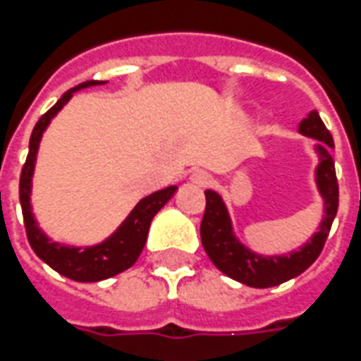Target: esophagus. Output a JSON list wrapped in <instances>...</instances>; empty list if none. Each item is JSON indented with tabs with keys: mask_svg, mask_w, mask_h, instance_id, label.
Listing matches in <instances>:
<instances>
[{
	"mask_svg": "<svg viewBox=\"0 0 361 361\" xmlns=\"http://www.w3.org/2000/svg\"><path fill=\"white\" fill-rule=\"evenodd\" d=\"M191 185L198 187V189H204V187L212 185V176L208 174V172H202V170H198V172H195V174L191 176Z\"/></svg>",
	"mask_w": 361,
	"mask_h": 361,
	"instance_id": "34e87169",
	"label": "esophagus"
}]
</instances>
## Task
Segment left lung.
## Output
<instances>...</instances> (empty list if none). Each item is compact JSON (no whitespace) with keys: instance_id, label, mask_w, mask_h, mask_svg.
<instances>
[{"instance_id":"obj_1","label":"left lung","mask_w":361,"mask_h":361,"mask_svg":"<svg viewBox=\"0 0 361 361\" xmlns=\"http://www.w3.org/2000/svg\"><path fill=\"white\" fill-rule=\"evenodd\" d=\"M298 130L300 135L317 140L314 152L319 155V166L314 169V183L324 202V217L320 221L319 231L298 251H290L288 255L264 257L249 249L234 234V225H232L231 214L223 197L212 189L204 191L206 212L200 223L204 251L208 252L209 260L217 266V269L228 275L231 279L252 286V288L277 286L303 274L319 258L326 238L330 234L331 223L336 219L337 206H339V185L336 178V164L331 157L334 138L330 130L326 129L324 121L320 120L317 110L309 112L307 118L302 120Z\"/></svg>"}]
</instances>
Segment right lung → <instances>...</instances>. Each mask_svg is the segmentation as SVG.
<instances>
[{
  "label": "right lung",
  "mask_w": 361,
  "mask_h": 361,
  "mask_svg": "<svg viewBox=\"0 0 361 361\" xmlns=\"http://www.w3.org/2000/svg\"><path fill=\"white\" fill-rule=\"evenodd\" d=\"M103 84H106V82L87 80L80 86L73 87L61 95V99L48 110L47 114L41 116V120L37 121L33 133H31L30 153H27L24 169L20 174V204H22L25 232H27V241H30L31 249L35 251V255L41 258L42 262H47L58 274L73 281H78V283H95V281L109 279V277H114V275L130 268L138 260L142 249L146 245L152 219L178 191V187L170 185L166 189H161V191H155L144 197L135 208L130 209V214L116 228V232H112L106 240L95 243V245H65V243L50 240L41 231V226L37 225L35 215L31 209V183H33L37 152H39L42 133L47 130L50 121L58 116V112L63 109L65 104L69 103L71 97L76 92L92 86H103Z\"/></svg>",
  "instance_id": "1"
}]
</instances>
